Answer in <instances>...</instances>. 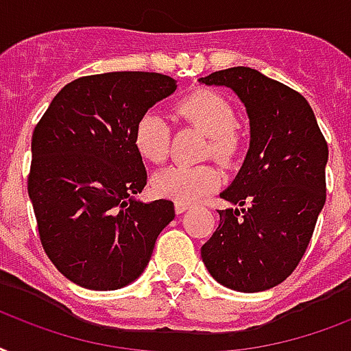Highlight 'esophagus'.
<instances>
[{
	"label": "esophagus",
	"instance_id": "esophagus-1",
	"mask_svg": "<svg viewBox=\"0 0 351 351\" xmlns=\"http://www.w3.org/2000/svg\"><path fill=\"white\" fill-rule=\"evenodd\" d=\"M189 208H190L189 203H181V201H176V213H178V214L186 213Z\"/></svg>",
	"mask_w": 351,
	"mask_h": 351
}]
</instances>
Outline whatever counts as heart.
<instances>
[{"label": "heart", "mask_w": 351, "mask_h": 351, "mask_svg": "<svg viewBox=\"0 0 351 351\" xmlns=\"http://www.w3.org/2000/svg\"><path fill=\"white\" fill-rule=\"evenodd\" d=\"M176 113L192 126L210 137L206 156L229 167L241 154V138L236 133V113L230 102L210 89H195L176 104ZM133 146L148 162L167 159L170 148V130L165 117L157 111H146L133 128ZM221 176L210 165L165 168L152 178V190L167 199L194 203L218 189Z\"/></svg>", "instance_id": "1"}]
</instances>
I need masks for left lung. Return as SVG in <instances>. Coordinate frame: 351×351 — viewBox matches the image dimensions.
Segmentation results:
<instances>
[{"instance_id": "left-lung-1", "label": "left lung", "mask_w": 351, "mask_h": 351, "mask_svg": "<svg viewBox=\"0 0 351 351\" xmlns=\"http://www.w3.org/2000/svg\"><path fill=\"white\" fill-rule=\"evenodd\" d=\"M225 86L243 102L251 145L221 197L219 225L201 247L208 273L241 293L278 286L302 260L326 203L328 145L308 100L251 67L199 78Z\"/></svg>"}]
</instances>
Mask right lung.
Listing matches in <instances>:
<instances>
[{"label": "right lung", "instance_id": "1", "mask_svg": "<svg viewBox=\"0 0 351 351\" xmlns=\"http://www.w3.org/2000/svg\"><path fill=\"white\" fill-rule=\"evenodd\" d=\"M178 89L161 73L115 71L62 88L32 133L27 189L40 241L65 278L93 291L132 284L148 265L173 203L146 186L133 146L138 117Z\"/></svg>", "mask_w": 351, "mask_h": 351}]
</instances>
